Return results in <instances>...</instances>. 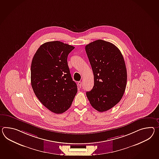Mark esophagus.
<instances>
[{
  "instance_id": "1",
  "label": "esophagus",
  "mask_w": 159,
  "mask_h": 159,
  "mask_svg": "<svg viewBox=\"0 0 159 159\" xmlns=\"http://www.w3.org/2000/svg\"><path fill=\"white\" fill-rule=\"evenodd\" d=\"M78 85H79V87H81V84H82V83H81V81H79V82H78Z\"/></svg>"
}]
</instances>
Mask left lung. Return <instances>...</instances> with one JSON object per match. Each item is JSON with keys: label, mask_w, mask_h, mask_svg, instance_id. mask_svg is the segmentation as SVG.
I'll return each mask as SVG.
<instances>
[{"label": "left lung", "mask_w": 159, "mask_h": 159, "mask_svg": "<svg viewBox=\"0 0 159 159\" xmlns=\"http://www.w3.org/2000/svg\"><path fill=\"white\" fill-rule=\"evenodd\" d=\"M93 71L94 85L86 93L91 105L99 112L107 111L120 101L127 82L124 57L112 43L98 39L85 47Z\"/></svg>", "instance_id": "8db88e82"}]
</instances>
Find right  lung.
Instances as JSON below:
<instances>
[{"instance_id":"right-lung-1","label":"right lung","mask_w":159,"mask_h":159,"mask_svg":"<svg viewBox=\"0 0 159 159\" xmlns=\"http://www.w3.org/2000/svg\"><path fill=\"white\" fill-rule=\"evenodd\" d=\"M75 48L56 41L43 43L31 65V84L39 101L56 114L70 108L78 92L68 66L67 57Z\"/></svg>"}]
</instances>
